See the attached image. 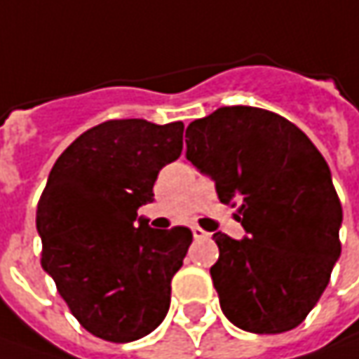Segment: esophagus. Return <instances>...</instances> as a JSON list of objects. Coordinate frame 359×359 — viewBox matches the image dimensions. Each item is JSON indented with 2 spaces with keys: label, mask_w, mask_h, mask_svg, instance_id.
Wrapping results in <instances>:
<instances>
[{
  "label": "esophagus",
  "mask_w": 359,
  "mask_h": 359,
  "mask_svg": "<svg viewBox=\"0 0 359 359\" xmlns=\"http://www.w3.org/2000/svg\"><path fill=\"white\" fill-rule=\"evenodd\" d=\"M193 235H195V239H209L210 233H207L205 229H201L198 225L193 226Z\"/></svg>",
  "instance_id": "1"
}]
</instances>
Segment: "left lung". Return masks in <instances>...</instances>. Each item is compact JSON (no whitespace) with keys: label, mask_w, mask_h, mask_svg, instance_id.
Masks as SVG:
<instances>
[{"label":"left lung","mask_w":359,"mask_h":359,"mask_svg":"<svg viewBox=\"0 0 359 359\" xmlns=\"http://www.w3.org/2000/svg\"><path fill=\"white\" fill-rule=\"evenodd\" d=\"M187 158L247 231L241 241L212 235L210 277L226 320L251 334L297 327L341 253V203L325 158L287 118L253 106L191 122Z\"/></svg>","instance_id":"left-lung-1"}]
</instances>
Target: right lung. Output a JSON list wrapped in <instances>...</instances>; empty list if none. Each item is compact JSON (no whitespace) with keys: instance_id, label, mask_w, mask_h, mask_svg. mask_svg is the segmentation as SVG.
I'll use <instances>...</instances> for the list:
<instances>
[{"instance_id":"obj_1","label":"right lung","mask_w":359,"mask_h":359,"mask_svg":"<svg viewBox=\"0 0 359 359\" xmlns=\"http://www.w3.org/2000/svg\"><path fill=\"white\" fill-rule=\"evenodd\" d=\"M182 122L108 120L60 154L39 196L41 267L92 335H149L170 305V281L193 241L187 226L134 225L161 168L182 152Z\"/></svg>"}]
</instances>
